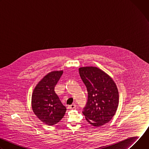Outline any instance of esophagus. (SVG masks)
Masks as SVG:
<instances>
[{
	"instance_id": "1",
	"label": "esophagus",
	"mask_w": 149,
	"mask_h": 149,
	"mask_svg": "<svg viewBox=\"0 0 149 149\" xmlns=\"http://www.w3.org/2000/svg\"><path fill=\"white\" fill-rule=\"evenodd\" d=\"M76 107H77L76 105H75V104H72V105H68V109H73L76 108Z\"/></svg>"
}]
</instances>
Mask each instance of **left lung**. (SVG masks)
Returning a JSON list of instances; mask_svg holds the SVG:
<instances>
[{
	"label": "left lung",
	"instance_id": "left-lung-1",
	"mask_svg": "<svg viewBox=\"0 0 149 149\" xmlns=\"http://www.w3.org/2000/svg\"><path fill=\"white\" fill-rule=\"evenodd\" d=\"M79 74L88 93L87 102L82 111L86 120L96 127L109 123L118 105V91L115 82L97 67L79 68Z\"/></svg>",
	"mask_w": 149,
	"mask_h": 149
}]
</instances>
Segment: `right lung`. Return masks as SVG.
I'll return each instance as SVG.
<instances>
[{
  "instance_id": "obj_1",
  "label": "right lung",
  "mask_w": 149,
  "mask_h": 149,
  "mask_svg": "<svg viewBox=\"0 0 149 149\" xmlns=\"http://www.w3.org/2000/svg\"><path fill=\"white\" fill-rule=\"evenodd\" d=\"M62 73V71H53L45 75L37 84L32 96L34 113L40 121L48 125L58 123L67 110L54 90Z\"/></svg>"
}]
</instances>
